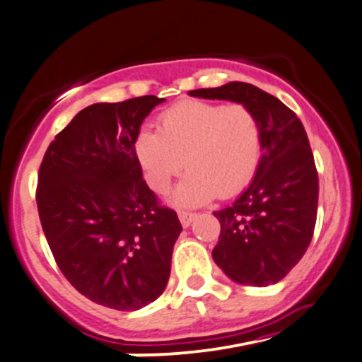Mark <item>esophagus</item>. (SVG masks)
Masks as SVG:
<instances>
[{
    "label": "esophagus",
    "instance_id": "esophagus-1",
    "mask_svg": "<svg viewBox=\"0 0 362 362\" xmlns=\"http://www.w3.org/2000/svg\"><path fill=\"white\" fill-rule=\"evenodd\" d=\"M197 217V214H194V212H187V211H178V219H180V223L184 228H189L190 224H192V221Z\"/></svg>",
    "mask_w": 362,
    "mask_h": 362
}]
</instances>
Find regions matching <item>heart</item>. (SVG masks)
<instances>
[{
  "label": "heart",
  "instance_id": "obj_1",
  "mask_svg": "<svg viewBox=\"0 0 362 362\" xmlns=\"http://www.w3.org/2000/svg\"><path fill=\"white\" fill-rule=\"evenodd\" d=\"M146 184L167 192L185 167L173 192L178 206H199L239 192L255 177L263 151L258 117L243 104L184 101L160 116L158 132L141 129L134 141Z\"/></svg>",
  "mask_w": 362,
  "mask_h": 362
}]
</instances>
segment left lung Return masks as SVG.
Listing matches in <instances>:
<instances>
[{"mask_svg":"<svg viewBox=\"0 0 362 362\" xmlns=\"http://www.w3.org/2000/svg\"><path fill=\"white\" fill-rule=\"evenodd\" d=\"M189 94L243 104L258 117L263 155L245 192L214 212L221 234L212 258L239 285L278 283L305 255L315 228L319 177L305 128L280 99L246 82Z\"/></svg>","mask_w":362,"mask_h":362,"instance_id":"obj_1","label":"left lung"}]
</instances>
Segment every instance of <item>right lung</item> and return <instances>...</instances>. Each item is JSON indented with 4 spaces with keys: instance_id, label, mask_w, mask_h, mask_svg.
<instances>
[{
    "instance_id": "right-lung-1",
    "label": "right lung",
    "mask_w": 362,
    "mask_h": 362,
    "mask_svg": "<svg viewBox=\"0 0 362 362\" xmlns=\"http://www.w3.org/2000/svg\"><path fill=\"white\" fill-rule=\"evenodd\" d=\"M163 101L141 95L86 107L50 143L38 173V216L60 272L115 310H138L163 293L182 233L134 151L141 123Z\"/></svg>"
}]
</instances>
